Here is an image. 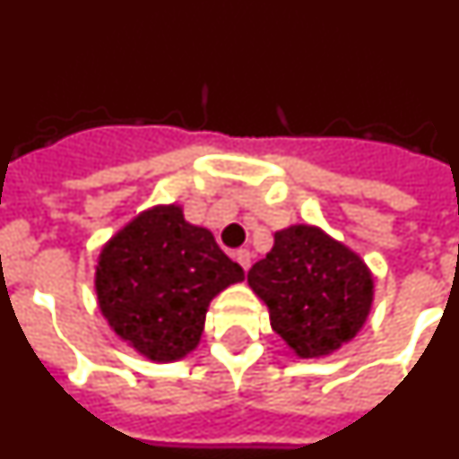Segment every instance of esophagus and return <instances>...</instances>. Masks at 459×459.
I'll use <instances>...</instances> for the list:
<instances>
[{"mask_svg": "<svg viewBox=\"0 0 459 459\" xmlns=\"http://www.w3.org/2000/svg\"><path fill=\"white\" fill-rule=\"evenodd\" d=\"M234 259H237L238 264L243 266V271L250 269V250L248 248H238L237 253H234Z\"/></svg>", "mask_w": 459, "mask_h": 459, "instance_id": "obj_1", "label": "esophagus"}]
</instances>
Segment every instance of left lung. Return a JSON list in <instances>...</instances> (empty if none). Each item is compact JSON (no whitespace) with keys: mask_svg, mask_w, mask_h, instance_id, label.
Segmentation results:
<instances>
[{"mask_svg":"<svg viewBox=\"0 0 459 459\" xmlns=\"http://www.w3.org/2000/svg\"><path fill=\"white\" fill-rule=\"evenodd\" d=\"M266 303L271 328L301 359L333 354L359 333L372 307L375 280L366 262L315 225H291L248 271Z\"/></svg>","mask_w":459,"mask_h":459,"instance_id":"left-lung-1","label":"left lung"}]
</instances>
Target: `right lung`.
Wrapping results in <instances>:
<instances>
[{
    "label": "right lung",
    "mask_w": 459,
    "mask_h": 459,
    "mask_svg": "<svg viewBox=\"0 0 459 459\" xmlns=\"http://www.w3.org/2000/svg\"><path fill=\"white\" fill-rule=\"evenodd\" d=\"M243 269L179 204L142 211L99 255L96 294L103 317L128 347L172 363L200 344L209 303L241 282Z\"/></svg>",
    "instance_id": "1"
}]
</instances>
